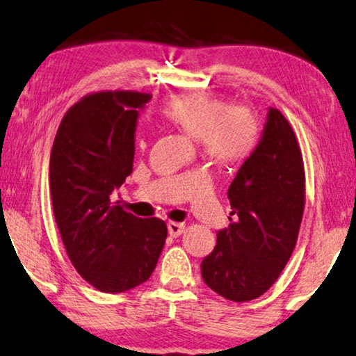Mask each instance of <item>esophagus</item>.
I'll use <instances>...</instances> for the list:
<instances>
[{"label": "esophagus", "instance_id": "esophagus-1", "mask_svg": "<svg viewBox=\"0 0 356 356\" xmlns=\"http://www.w3.org/2000/svg\"><path fill=\"white\" fill-rule=\"evenodd\" d=\"M167 228H168V234L172 236V238H178V236L183 234L184 225L183 223H175V221H168Z\"/></svg>", "mask_w": 356, "mask_h": 356}]
</instances>
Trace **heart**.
Masks as SVG:
<instances>
[{"label":"heart","instance_id":"obj_1","mask_svg":"<svg viewBox=\"0 0 356 356\" xmlns=\"http://www.w3.org/2000/svg\"><path fill=\"white\" fill-rule=\"evenodd\" d=\"M162 115L170 125L197 141L202 154L218 165H234L252 156L260 140V125L245 107L205 92L173 96Z\"/></svg>","mask_w":356,"mask_h":356}]
</instances>
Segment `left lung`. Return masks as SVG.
<instances>
[{
	"label": "left lung",
	"instance_id": "8db88e82",
	"mask_svg": "<svg viewBox=\"0 0 356 356\" xmlns=\"http://www.w3.org/2000/svg\"><path fill=\"white\" fill-rule=\"evenodd\" d=\"M233 218L200 264L210 289L249 302L275 284L289 261L305 207L302 152L289 122L270 107L259 144L228 189Z\"/></svg>",
	"mask_w": 356,
	"mask_h": 356
}]
</instances>
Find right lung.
Returning a JSON list of instances; mask_svg holds the SVG:
<instances>
[{
    "instance_id": "right-lung-1",
    "label": "right lung",
    "mask_w": 356,
    "mask_h": 356,
    "mask_svg": "<svg viewBox=\"0 0 356 356\" xmlns=\"http://www.w3.org/2000/svg\"><path fill=\"white\" fill-rule=\"evenodd\" d=\"M151 95L101 91L70 107L49 161L54 218L67 255L97 291H130L151 277L167 239L165 221L138 218L114 199L133 172L140 111Z\"/></svg>"
}]
</instances>
